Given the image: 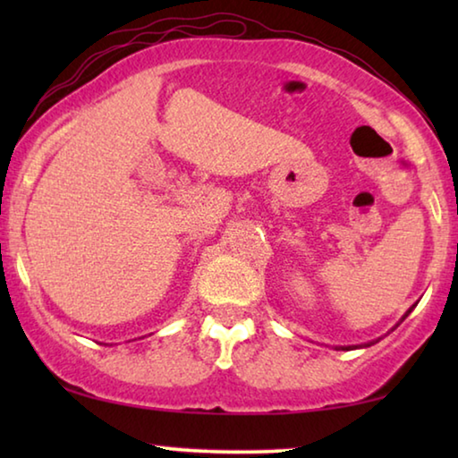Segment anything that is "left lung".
<instances>
[{"label": "left lung", "instance_id": "obj_1", "mask_svg": "<svg viewBox=\"0 0 458 458\" xmlns=\"http://www.w3.org/2000/svg\"><path fill=\"white\" fill-rule=\"evenodd\" d=\"M412 309H414V305L408 309V311H406V315H404V317H402V321H404V319H406V317H408L410 313H412ZM369 345H374V341H369V344H368L366 347H369ZM355 347H358V345H355ZM344 350H353V345H352V347H344Z\"/></svg>", "mask_w": 458, "mask_h": 458}]
</instances>
